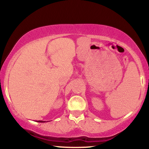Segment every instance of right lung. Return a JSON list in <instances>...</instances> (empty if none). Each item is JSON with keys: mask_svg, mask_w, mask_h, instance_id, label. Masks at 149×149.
Segmentation results:
<instances>
[{"mask_svg": "<svg viewBox=\"0 0 149 149\" xmlns=\"http://www.w3.org/2000/svg\"><path fill=\"white\" fill-rule=\"evenodd\" d=\"M37 122H39V123H45L46 121H37Z\"/></svg>", "mask_w": 149, "mask_h": 149, "instance_id": "right-lung-1", "label": "right lung"}]
</instances>
